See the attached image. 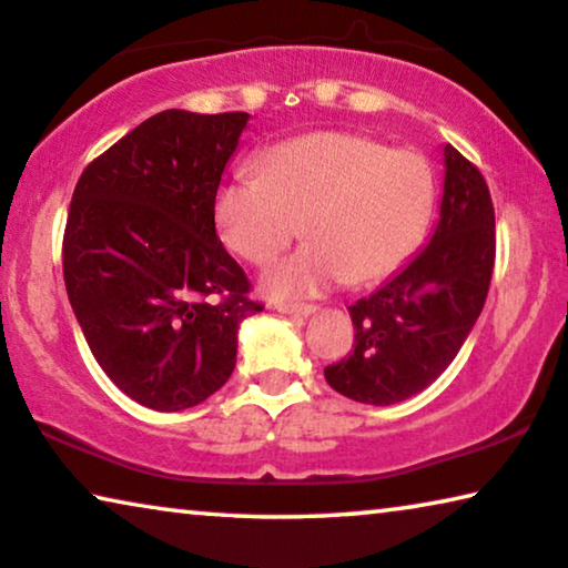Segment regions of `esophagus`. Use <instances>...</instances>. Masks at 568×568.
Here are the masks:
<instances>
[{"label": "esophagus", "mask_w": 568, "mask_h": 568, "mask_svg": "<svg viewBox=\"0 0 568 568\" xmlns=\"http://www.w3.org/2000/svg\"><path fill=\"white\" fill-rule=\"evenodd\" d=\"M275 308L287 316H311L316 311V306H311V303H277Z\"/></svg>", "instance_id": "1"}]
</instances>
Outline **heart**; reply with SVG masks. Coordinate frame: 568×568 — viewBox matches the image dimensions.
<instances>
[{
  "mask_svg": "<svg viewBox=\"0 0 568 568\" xmlns=\"http://www.w3.org/2000/svg\"><path fill=\"white\" fill-rule=\"evenodd\" d=\"M437 182L419 151L361 133H311L257 156V178H234L213 205L221 242L267 265L298 234L306 246L262 281L273 298H306L347 283L386 281L427 234Z\"/></svg>",
  "mask_w": 568,
  "mask_h": 568,
  "instance_id": "1",
  "label": "heart"
}]
</instances>
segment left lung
<instances>
[{"instance_id":"1","label":"left lung","mask_w":568,"mask_h":568,"mask_svg":"<svg viewBox=\"0 0 568 568\" xmlns=\"http://www.w3.org/2000/svg\"><path fill=\"white\" fill-rule=\"evenodd\" d=\"M497 231L484 174L445 146L440 221L429 244L349 306L353 353L324 367L342 396L388 406L425 390L455 361L489 293Z\"/></svg>"}]
</instances>
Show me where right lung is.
I'll use <instances>...</instances> for the list:
<instances>
[{
    "mask_svg": "<svg viewBox=\"0 0 568 568\" xmlns=\"http://www.w3.org/2000/svg\"><path fill=\"white\" fill-rule=\"evenodd\" d=\"M246 113L164 110L87 164L63 231V283L87 345L133 402L182 412L236 365L262 311L215 234L221 174Z\"/></svg>",
    "mask_w": 568,
    "mask_h": 568,
    "instance_id": "right-lung-1",
    "label": "right lung"
}]
</instances>
